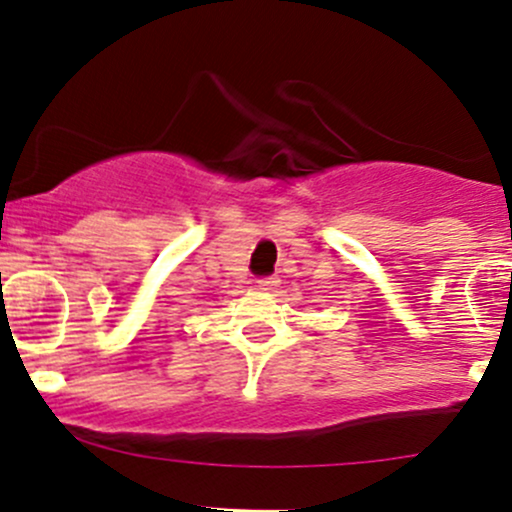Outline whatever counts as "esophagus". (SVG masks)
<instances>
[{
    "label": "esophagus",
    "instance_id": "esophagus-1",
    "mask_svg": "<svg viewBox=\"0 0 512 512\" xmlns=\"http://www.w3.org/2000/svg\"><path fill=\"white\" fill-rule=\"evenodd\" d=\"M257 287L260 289H265V292H270V289H274L279 284V279L277 277H262V279H257Z\"/></svg>",
    "mask_w": 512,
    "mask_h": 512
}]
</instances>
